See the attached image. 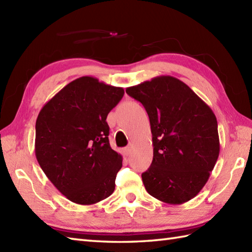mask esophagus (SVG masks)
<instances>
[{"mask_svg": "<svg viewBox=\"0 0 252 252\" xmlns=\"http://www.w3.org/2000/svg\"><path fill=\"white\" fill-rule=\"evenodd\" d=\"M123 153H125L126 156H129V155L131 154V146H126L123 148Z\"/></svg>", "mask_w": 252, "mask_h": 252, "instance_id": "1", "label": "esophagus"}]
</instances>
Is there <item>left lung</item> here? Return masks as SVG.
Returning <instances> with one entry per match:
<instances>
[{
  "label": "left lung",
  "instance_id": "8db88e82",
  "mask_svg": "<svg viewBox=\"0 0 252 252\" xmlns=\"http://www.w3.org/2000/svg\"><path fill=\"white\" fill-rule=\"evenodd\" d=\"M146 109L154 157L142 174L149 195L170 205L192 199L205 186L220 153L212 109L189 85L160 76L126 90Z\"/></svg>",
  "mask_w": 252,
  "mask_h": 252
}]
</instances>
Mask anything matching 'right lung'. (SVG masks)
Returning a JSON list of instances; mask_svg holds the SVG:
<instances>
[{
	"mask_svg": "<svg viewBox=\"0 0 252 252\" xmlns=\"http://www.w3.org/2000/svg\"><path fill=\"white\" fill-rule=\"evenodd\" d=\"M125 90L81 77L41 109L35 157L56 189L78 205H94L115 190L122 156L110 147L106 118Z\"/></svg>",
	"mask_w": 252,
	"mask_h": 252,
	"instance_id": "add662e5",
	"label": "right lung"
}]
</instances>
